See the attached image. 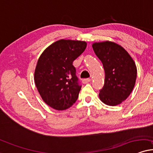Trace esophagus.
<instances>
[{
  "label": "esophagus",
  "mask_w": 153,
  "mask_h": 153,
  "mask_svg": "<svg viewBox=\"0 0 153 153\" xmlns=\"http://www.w3.org/2000/svg\"><path fill=\"white\" fill-rule=\"evenodd\" d=\"M91 82V79H89V78H87V79H84L82 80V83L83 84H87V83H88V82Z\"/></svg>",
  "instance_id": "1"
}]
</instances>
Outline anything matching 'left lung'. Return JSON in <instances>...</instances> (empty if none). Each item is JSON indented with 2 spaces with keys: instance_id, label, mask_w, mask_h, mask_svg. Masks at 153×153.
Wrapping results in <instances>:
<instances>
[{
  "instance_id": "left-lung-1",
  "label": "left lung",
  "mask_w": 153,
  "mask_h": 153,
  "mask_svg": "<svg viewBox=\"0 0 153 153\" xmlns=\"http://www.w3.org/2000/svg\"><path fill=\"white\" fill-rule=\"evenodd\" d=\"M92 47L105 71V82L100 90V99L108 105L120 104L134 88L137 76L135 62L127 51L116 43L96 42Z\"/></svg>"
}]
</instances>
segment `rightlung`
Instances as JSON below:
<instances>
[{
  "label": "right lung",
  "mask_w": 153,
  "mask_h": 153,
  "mask_svg": "<svg viewBox=\"0 0 153 153\" xmlns=\"http://www.w3.org/2000/svg\"><path fill=\"white\" fill-rule=\"evenodd\" d=\"M86 48L84 41L60 39L39 56L35 83L43 101L58 111L71 107L79 97L82 85L72 63Z\"/></svg>",
  "instance_id": "add662e5"
}]
</instances>
